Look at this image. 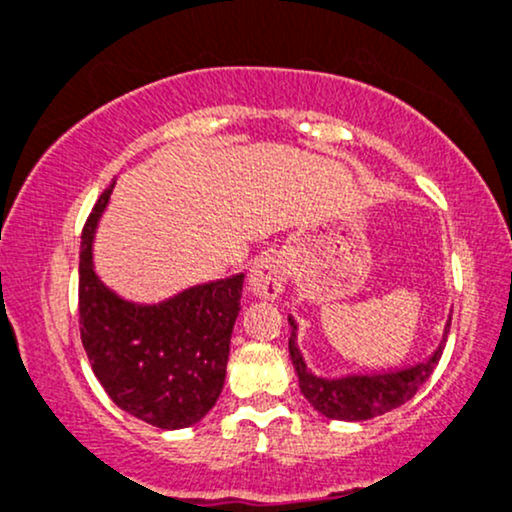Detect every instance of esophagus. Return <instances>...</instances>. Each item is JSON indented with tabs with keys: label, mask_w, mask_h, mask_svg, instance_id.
Segmentation results:
<instances>
[{
	"label": "esophagus",
	"mask_w": 512,
	"mask_h": 512,
	"mask_svg": "<svg viewBox=\"0 0 512 512\" xmlns=\"http://www.w3.org/2000/svg\"><path fill=\"white\" fill-rule=\"evenodd\" d=\"M287 266L280 256L266 254L256 258L249 273V290L258 299H278L280 292L285 290Z\"/></svg>",
	"instance_id": "1"
}]
</instances>
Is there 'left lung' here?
Wrapping results in <instances>:
<instances>
[{
  "label": "left lung",
  "mask_w": 512,
  "mask_h": 512,
  "mask_svg": "<svg viewBox=\"0 0 512 512\" xmlns=\"http://www.w3.org/2000/svg\"><path fill=\"white\" fill-rule=\"evenodd\" d=\"M287 321H290L292 328L290 357L294 371H297L302 395L323 417L340 419V422L374 419L378 414H386L395 410V407L405 405L407 400H412L417 395V390L426 383V378L434 374L438 359L443 354V345H446L450 333L448 318L446 333H443L438 350L426 362L414 364L410 369L386 371V374H352L342 378H323L311 374V369H306L302 352L297 347V323H294L292 316H287Z\"/></svg>",
  "instance_id": "1"
}]
</instances>
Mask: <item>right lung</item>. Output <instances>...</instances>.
Wrapping results in <instances>:
<instances>
[{
  "instance_id": "right-lung-1",
  "label": "right lung",
  "mask_w": 512,
  "mask_h": 512,
  "mask_svg": "<svg viewBox=\"0 0 512 512\" xmlns=\"http://www.w3.org/2000/svg\"><path fill=\"white\" fill-rule=\"evenodd\" d=\"M112 189L98 198L81 237L83 350L119 410L158 429H186L220 398L244 273L186 287L158 304L119 297L93 266V239Z\"/></svg>"
}]
</instances>
